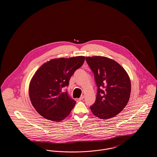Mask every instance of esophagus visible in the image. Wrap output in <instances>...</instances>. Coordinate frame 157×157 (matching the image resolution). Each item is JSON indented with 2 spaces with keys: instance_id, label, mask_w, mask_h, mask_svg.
I'll use <instances>...</instances> for the list:
<instances>
[{
  "instance_id": "esophagus-1",
  "label": "esophagus",
  "mask_w": 157,
  "mask_h": 157,
  "mask_svg": "<svg viewBox=\"0 0 157 157\" xmlns=\"http://www.w3.org/2000/svg\"><path fill=\"white\" fill-rule=\"evenodd\" d=\"M83 98H84V96H83V95H82L81 97L79 98V101H82V100L83 99Z\"/></svg>"
}]
</instances>
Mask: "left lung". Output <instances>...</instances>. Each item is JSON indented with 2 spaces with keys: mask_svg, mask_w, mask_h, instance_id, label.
<instances>
[{
  "mask_svg": "<svg viewBox=\"0 0 157 157\" xmlns=\"http://www.w3.org/2000/svg\"><path fill=\"white\" fill-rule=\"evenodd\" d=\"M85 59L98 87L96 101L90 108L99 118H112L128 102L131 90L129 77L118 62L108 58L97 56Z\"/></svg>",
  "mask_w": 157,
  "mask_h": 157,
  "instance_id": "obj_1",
  "label": "left lung"
}]
</instances>
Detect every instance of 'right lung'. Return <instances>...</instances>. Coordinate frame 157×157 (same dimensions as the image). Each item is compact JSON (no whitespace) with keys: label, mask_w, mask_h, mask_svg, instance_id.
Here are the masks:
<instances>
[{"label":"right lung","mask_w":157,"mask_h":157,"mask_svg":"<svg viewBox=\"0 0 157 157\" xmlns=\"http://www.w3.org/2000/svg\"><path fill=\"white\" fill-rule=\"evenodd\" d=\"M85 56L57 58L44 63L32 77L29 88L30 101L46 119L59 122L69 115L76 104L62 89L83 65Z\"/></svg>","instance_id":"1"}]
</instances>
